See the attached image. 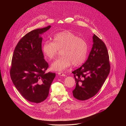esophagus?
<instances>
[{
	"label": "esophagus",
	"mask_w": 126,
	"mask_h": 126,
	"mask_svg": "<svg viewBox=\"0 0 126 126\" xmlns=\"http://www.w3.org/2000/svg\"><path fill=\"white\" fill-rule=\"evenodd\" d=\"M58 74L59 75H60V76H65V74H64V73H61V72H59V73H58Z\"/></svg>",
	"instance_id": "1"
}]
</instances>
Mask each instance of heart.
<instances>
[{"instance_id": "heart-1", "label": "heart", "mask_w": 126, "mask_h": 126, "mask_svg": "<svg viewBox=\"0 0 126 126\" xmlns=\"http://www.w3.org/2000/svg\"><path fill=\"white\" fill-rule=\"evenodd\" d=\"M88 49L85 40L68 30L56 34L53 42L47 41L42 47L45 57L49 60L54 59L58 50H61V57L51 65V69L55 71H63L72 64L76 67L83 64L86 59Z\"/></svg>"}]
</instances>
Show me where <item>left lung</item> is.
<instances>
[{
  "instance_id": "8db88e82",
  "label": "left lung",
  "mask_w": 126,
  "mask_h": 126,
  "mask_svg": "<svg viewBox=\"0 0 126 126\" xmlns=\"http://www.w3.org/2000/svg\"><path fill=\"white\" fill-rule=\"evenodd\" d=\"M93 42L86 61L72 72L76 83L73 95L79 100H86L95 96L110 73L109 57L105 44L95 34Z\"/></svg>"
}]
</instances>
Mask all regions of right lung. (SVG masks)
<instances>
[{"mask_svg": "<svg viewBox=\"0 0 126 126\" xmlns=\"http://www.w3.org/2000/svg\"><path fill=\"white\" fill-rule=\"evenodd\" d=\"M51 26L33 30L20 40L14 49L10 74L12 81L20 94L29 102L39 103L48 97L56 76L45 71L48 63L44 59L41 35Z\"/></svg>", "mask_w": 126, "mask_h": 126, "instance_id": "right-lung-1", "label": "right lung"}]
</instances>
